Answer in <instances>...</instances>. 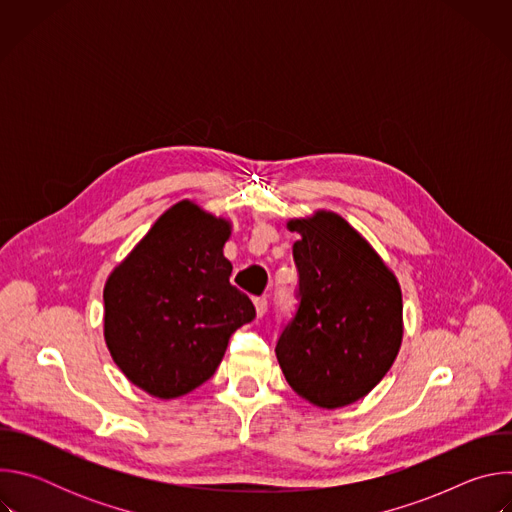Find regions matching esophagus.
Listing matches in <instances>:
<instances>
[{"mask_svg":"<svg viewBox=\"0 0 512 512\" xmlns=\"http://www.w3.org/2000/svg\"><path fill=\"white\" fill-rule=\"evenodd\" d=\"M253 304H255L257 318H263V316H265V312H267V300H265V298H257Z\"/></svg>","mask_w":512,"mask_h":512,"instance_id":"esophagus-1","label":"esophagus"}]
</instances>
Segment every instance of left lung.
<instances>
[{
    "mask_svg": "<svg viewBox=\"0 0 512 512\" xmlns=\"http://www.w3.org/2000/svg\"><path fill=\"white\" fill-rule=\"evenodd\" d=\"M300 306L275 346L285 381L302 399L338 409L369 395L403 340L395 273L344 218L316 210L291 218Z\"/></svg>",
    "mask_w": 512,
    "mask_h": 512,
    "instance_id": "obj_1",
    "label": "left lung"
}]
</instances>
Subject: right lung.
Listing matches in <instances>:
<instances>
[{"mask_svg": "<svg viewBox=\"0 0 512 512\" xmlns=\"http://www.w3.org/2000/svg\"><path fill=\"white\" fill-rule=\"evenodd\" d=\"M227 218L190 200L168 208L111 271L105 342L121 373L158 399L182 397L208 381L231 334L255 318L231 283L223 247Z\"/></svg>", "mask_w": 512, "mask_h": 512, "instance_id": "1", "label": "right lung"}]
</instances>
